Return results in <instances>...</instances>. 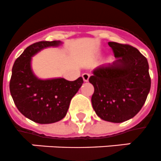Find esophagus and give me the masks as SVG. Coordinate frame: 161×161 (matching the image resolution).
<instances>
[{"label":"esophagus","mask_w":161,"mask_h":161,"mask_svg":"<svg viewBox=\"0 0 161 161\" xmlns=\"http://www.w3.org/2000/svg\"><path fill=\"white\" fill-rule=\"evenodd\" d=\"M82 78H83L85 82H87L89 80V78H90V75L88 73H84V74L82 75Z\"/></svg>","instance_id":"esophagus-1"}]
</instances>
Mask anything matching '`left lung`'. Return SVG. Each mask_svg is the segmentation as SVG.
Masks as SVG:
<instances>
[{"mask_svg":"<svg viewBox=\"0 0 161 161\" xmlns=\"http://www.w3.org/2000/svg\"><path fill=\"white\" fill-rule=\"evenodd\" d=\"M108 45L117 59L93 70L89 79L95 88L91 103L101 119L121 123L133 118L146 102L151 85L149 64L132 46Z\"/></svg>","mask_w":161,"mask_h":161,"instance_id":"obj_1","label":"left lung"}]
</instances>
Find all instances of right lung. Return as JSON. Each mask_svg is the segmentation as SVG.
<instances>
[{
	"mask_svg": "<svg viewBox=\"0 0 161 161\" xmlns=\"http://www.w3.org/2000/svg\"><path fill=\"white\" fill-rule=\"evenodd\" d=\"M61 42H36L23 51L12 67L10 91L15 106L21 114L39 124H51L62 119L70 101L83 84L82 77L74 81L64 78L38 79L31 67V57L42 49L57 46Z\"/></svg>",
	"mask_w": 161,
	"mask_h": 161,
	"instance_id": "add662e5",
	"label": "right lung"
}]
</instances>
